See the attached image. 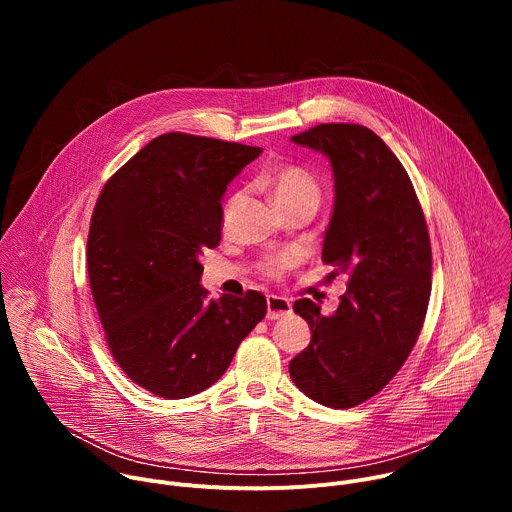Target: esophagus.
I'll return each instance as SVG.
<instances>
[{
	"label": "esophagus",
	"mask_w": 512,
	"mask_h": 512,
	"mask_svg": "<svg viewBox=\"0 0 512 512\" xmlns=\"http://www.w3.org/2000/svg\"><path fill=\"white\" fill-rule=\"evenodd\" d=\"M291 314V304L279 296H267V320H281Z\"/></svg>",
	"instance_id": "1"
}]
</instances>
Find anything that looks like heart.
<instances>
[{"mask_svg":"<svg viewBox=\"0 0 512 512\" xmlns=\"http://www.w3.org/2000/svg\"><path fill=\"white\" fill-rule=\"evenodd\" d=\"M261 184L269 190V194L279 210L289 204H296V202H310V204L318 206L320 194H322L318 178L310 170H306L298 164H281V166L267 170L261 176ZM239 202H241V194H233L229 198L225 212H223L225 225L231 221V216H233L235 208L239 206ZM287 263L289 261L285 257H273L261 265V271L267 277H279L285 271Z\"/></svg>","mask_w":512,"mask_h":512,"instance_id":"b5f03b06","label":"heart"}]
</instances>
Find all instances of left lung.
Here are the masks:
<instances>
[{"label": "left lung", "mask_w": 512, "mask_h": 512, "mask_svg": "<svg viewBox=\"0 0 512 512\" xmlns=\"http://www.w3.org/2000/svg\"><path fill=\"white\" fill-rule=\"evenodd\" d=\"M322 152L334 172V212L322 261L348 275L334 314L294 304L312 332L289 362L296 387L320 405L348 409L377 395L403 367L431 294V245L413 184L369 127L322 123L291 137Z\"/></svg>", "instance_id": "obj_1"}]
</instances>
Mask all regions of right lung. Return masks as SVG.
I'll use <instances>...</instances> for the list:
<instances>
[{"label": "right lung", "instance_id": "right-lung-1", "mask_svg": "<svg viewBox=\"0 0 512 512\" xmlns=\"http://www.w3.org/2000/svg\"><path fill=\"white\" fill-rule=\"evenodd\" d=\"M261 152L164 133L99 194L87 241L93 300L121 371L158 397L184 399L208 389L265 318L259 291L210 300L198 261L221 243L227 184Z\"/></svg>", "mask_w": 512, "mask_h": 512}]
</instances>
